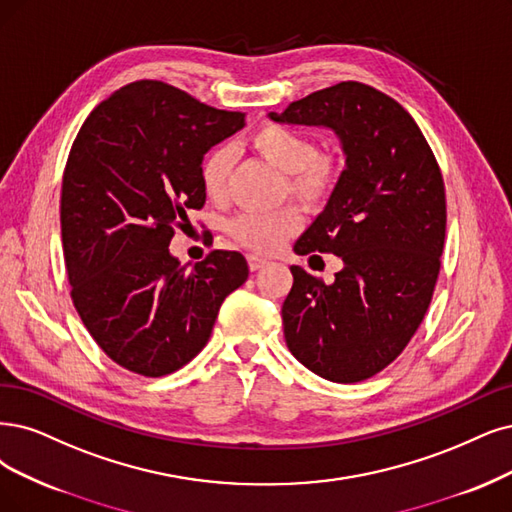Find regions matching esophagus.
Returning a JSON list of instances; mask_svg holds the SVG:
<instances>
[{
  "mask_svg": "<svg viewBox=\"0 0 512 512\" xmlns=\"http://www.w3.org/2000/svg\"><path fill=\"white\" fill-rule=\"evenodd\" d=\"M246 261H249V270L251 272H257V270L268 266V259H263L259 255H249V257H246Z\"/></svg>",
  "mask_w": 512,
  "mask_h": 512,
  "instance_id": "esophagus-1",
  "label": "esophagus"
}]
</instances>
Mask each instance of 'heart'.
<instances>
[{
    "label": "heart",
    "mask_w": 512,
    "mask_h": 512,
    "mask_svg": "<svg viewBox=\"0 0 512 512\" xmlns=\"http://www.w3.org/2000/svg\"><path fill=\"white\" fill-rule=\"evenodd\" d=\"M249 143L263 160L285 173V192L301 204L314 208L331 198L339 181V166L333 158L318 154L314 141L304 132L280 124H263L253 132ZM230 170V149L217 147L206 154L200 164V183L208 198L221 202L227 196ZM299 225L297 208L282 206L268 213H240L227 225V232L246 249L272 253L299 230Z\"/></svg>",
    "instance_id": "1"
}]
</instances>
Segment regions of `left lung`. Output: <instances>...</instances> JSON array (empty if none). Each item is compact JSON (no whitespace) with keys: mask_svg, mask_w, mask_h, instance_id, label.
<instances>
[{"mask_svg":"<svg viewBox=\"0 0 512 512\" xmlns=\"http://www.w3.org/2000/svg\"><path fill=\"white\" fill-rule=\"evenodd\" d=\"M270 120L325 126L342 143L346 168L293 249L333 253L344 268L325 285L291 266L282 325L301 365L363 382L405 350L430 306L447 223L441 168L409 113L361 82L312 92Z\"/></svg>","mask_w":512,"mask_h":512,"instance_id":"obj_1","label":"left lung"}]
</instances>
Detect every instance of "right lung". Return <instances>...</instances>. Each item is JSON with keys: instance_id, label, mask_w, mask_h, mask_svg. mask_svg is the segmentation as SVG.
I'll return each instance as SVG.
<instances>
[{"instance_id": "add662e5", "label": "right lung", "mask_w": 512, "mask_h": 512, "mask_svg": "<svg viewBox=\"0 0 512 512\" xmlns=\"http://www.w3.org/2000/svg\"><path fill=\"white\" fill-rule=\"evenodd\" d=\"M242 126L240 111L139 80L94 109L71 145L61 194L71 299L94 342L132 373L192 361L223 299L249 278L238 251H211L192 270L168 251L175 225L204 206V154Z\"/></svg>"}]
</instances>
